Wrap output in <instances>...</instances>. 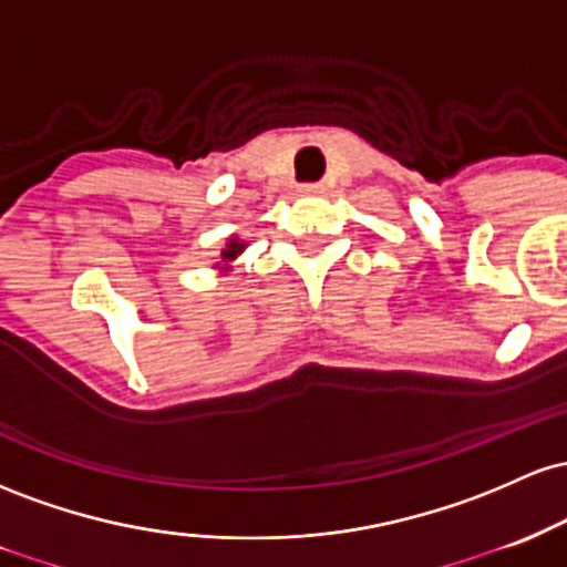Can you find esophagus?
<instances>
[{
  "label": "esophagus",
  "instance_id": "34e87169",
  "mask_svg": "<svg viewBox=\"0 0 567 567\" xmlns=\"http://www.w3.org/2000/svg\"><path fill=\"white\" fill-rule=\"evenodd\" d=\"M300 193H305V195H318V193H323V184H321V182H308V184H302Z\"/></svg>",
  "mask_w": 567,
  "mask_h": 567
}]
</instances>
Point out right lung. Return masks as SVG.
I'll use <instances>...</instances> for the list:
<instances>
[{
    "label": "right lung",
    "mask_w": 567,
    "mask_h": 567,
    "mask_svg": "<svg viewBox=\"0 0 567 567\" xmlns=\"http://www.w3.org/2000/svg\"><path fill=\"white\" fill-rule=\"evenodd\" d=\"M246 249V244H238V238H230V244H227V249L221 251V259H225V262H230V259H235L238 257L240 251Z\"/></svg>",
    "instance_id": "right-lung-1"
}]
</instances>
